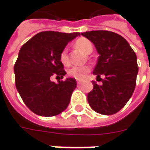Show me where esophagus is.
Returning a JSON list of instances; mask_svg holds the SVG:
<instances>
[{
  "label": "esophagus",
  "mask_w": 150,
  "mask_h": 150,
  "mask_svg": "<svg viewBox=\"0 0 150 150\" xmlns=\"http://www.w3.org/2000/svg\"><path fill=\"white\" fill-rule=\"evenodd\" d=\"M77 84H78V85H81V84H82V81H80V80H77Z\"/></svg>",
  "instance_id": "obj_1"
}]
</instances>
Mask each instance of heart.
<instances>
[{"label":"heart","instance_id":"1","mask_svg":"<svg viewBox=\"0 0 150 150\" xmlns=\"http://www.w3.org/2000/svg\"><path fill=\"white\" fill-rule=\"evenodd\" d=\"M75 46L77 49L82 50L85 54H91L93 50V45L91 41L86 38H80L75 41ZM59 60L64 65H68L70 64V60L68 57L67 50L64 49L59 54ZM90 71V67L87 65L82 66H73L70 68L68 74L70 76L75 78L76 80H83Z\"/></svg>","mask_w":150,"mask_h":150}]
</instances>
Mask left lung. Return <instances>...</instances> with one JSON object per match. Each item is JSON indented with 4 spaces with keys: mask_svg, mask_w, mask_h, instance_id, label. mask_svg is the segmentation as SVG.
I'll return each instance as SVG.
<instances>
[{
    "mask_svg": "<svg viewBox=\"0 0 150 150\" xmlns=\"http://www.w3.org/2000/svg\"><path fill=\"white\" fill-rule=\"evenodd\" d=\"M96 46L100 56L93 74L102 85L92 81L94 88L88 94L92 110L110 115L121 110L134 93L139 67L137 56L126 40L109 30H92L81 33Z\"/></svg>",
    "mask_w": 150,
    "mask_h": 150,
    "instance_id": "1",
    "label": "left lung"
}]
</instances>
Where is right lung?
<instances>
[{"mask_svg": "<svg viewBox=\"0 0 150 150\" xmlns=\"http://www.w3.org/2000/svg\"><path fill=\"white\" fill-rule=\"evenodd\" d=\"M80 35L42 31L21 46L14 65L16 87L25 105L35 114L54 116L69 105L76 88L75 79L67 78L56 84L50 78H64L66 72L59 54L66 45Z\"/></svg>", "mask_w": 150, "mask_h": 150, "instance_id": "right-lung-1", "label": "right lung"}]
</instances>
